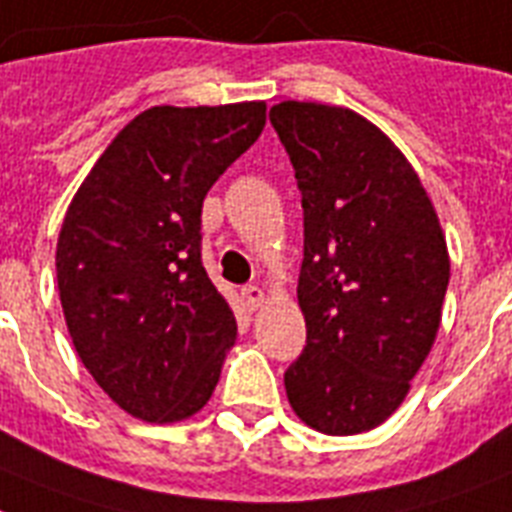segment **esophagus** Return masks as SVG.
Segmentation results:
<instances>
[{
    "instance_id": "1",
    "label": "esophagus",
    "mask_w": 512,
    "mask_h": 512,
    "mask_svg": "<svg viewBox=\"0 0 512 512\" xmlns=\"http://www.w3.org/2000/svg\"><path fill=\"white\" fill-rule=\"evenodd\" d=\"M242 297H244V302H247V307H252V310H255V307H260V302L265 299V294L260 286H244Z\"/></svg>"
}]
</instances>
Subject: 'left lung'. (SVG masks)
<instances>
[{
	"label": "left lung",
	"instance_id": "left-lung-1",
	"mask_svg": "<svg viewBox=\"0 0 512 512\" xmlns=\"http://www.w3.org/2000/svg\"><path fill=\"white\" fill-rule=\"evenodd\" d=\"M270 123L305 215L297 299L307 344L284 373L294 413L331 436L402 405L442 321L450 255L413 165L347 107L281 102Z\"/></svg>",
	"mask_w": 512,
	"mask_h": 512
}]
</instances>
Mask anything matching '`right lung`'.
Instances as JSON below:
<instances>
[{"instance_id":"1","label":"right lung","mask_w":512,"mask_h":512,"mask_svg":"<svg viewBox=\"0 0 512 512\" xmlns=\"http://www.w3.org/2000/svg\"><path fill=\"white\" fill-rule=\"evenodd\" d=\"M263 126L265 102L144 110L62 220L54 260L76 352L141 421H184L218 384L236 318L202 265V202Z\"/></svg>"}]
</instances>
